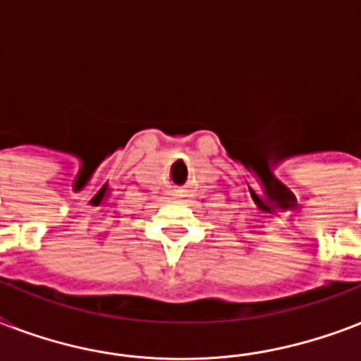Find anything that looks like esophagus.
Returning <instances> with one entry per match:
<instances>
[{
	"label": "esophagus",
	"mask_w": 361,
	"mask_h": 361,
	"mask_svg": "<svg viewBox=\"0 0 361 361\" xmlns=\"http://www.w3.org/2000/svg\"><path fill=\"white\" fill-rule=\"evenodd\" d=\"M187 192H189L187 189H174V198H180L181 200V198L187 197Z\"/></svg>",
	"instance_id": "esophagus-1"
}]
</instances>
